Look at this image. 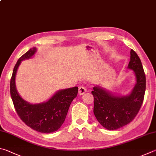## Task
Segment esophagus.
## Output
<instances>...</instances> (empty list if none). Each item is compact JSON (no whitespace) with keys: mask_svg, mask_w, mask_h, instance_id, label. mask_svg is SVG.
I'll return each mask as SVG.
<instances>
[{"mask_svg":"<svg viewBox=\"0 0 156 156\" xmlns=\"http://www.w3.org/2000/svg\"><path fill=\"white\" fill-rule=\"evenodd\" d=\"M86 91H87V89H86V88L84 87L81 86V87H79V89H78V93H79V94H80V95L84 94V93H85Z\"/></svg>","mask_w":156,"mask_h":156,"instance_id":"esophagus-1","label":"esophagus"}]
</instances>
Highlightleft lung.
Here are the masks:
<instances>
[{
  "mask_svg": "<svg viewBox=\"0 0 156 156\" xmlns=\"http://www.w3.org/2000/svg\"><path fill=\"white\" fill-rule=\"evenodd\" d=\"M128 68L134 70L136 83L127 96H114L100 87H93V112L101 126L115 130L129 123L136 117L142 106L146 89V78L140 58L134 50L130 51Z\"/></svg>",
  "mask_w": 156,
  "mask_h": 156,
  "instance_id": "left-lung-1",
  "label": "left lung"
}]
</instances>
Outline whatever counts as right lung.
Returning a JSON list of instances; mask_svg holds the SVG:
<instances>
[{"mask_svg":"<svg viewBox=\"0 0 156 156\" xmlns=\"http://www.w3.org/2000/svg\"><path fill=\"white\" fill-rule=\"evenodd\" d=\"M35 52V48L30 49L17 61L10 80V94L17 114L27 126L39 132L51 133L58 130L63 123L70 104L77 96L78 88L59 90L44 103L31 104L24 101L17 92L16 74L21 61L30 58Z\"/></svg>","mask_w":156,"mask_h":156,"instance_id":"right-lung-1","label":"right lung"}]
</instances>
